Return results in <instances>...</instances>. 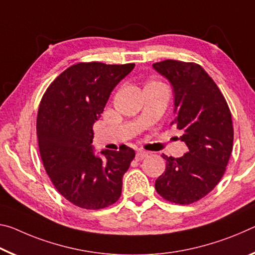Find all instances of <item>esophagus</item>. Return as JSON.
Returning a JSON list of instances; mask_svg holds the SVG:
<instances>
[{
    "mask_svg": "<svg viewBox=\"0 0 255 255\" xmlns=\"http://www.w3.org/2000/svg\"><path fill=\"white\" fill-rule=\"evenodd\" d=\"M147 156H148V152L142 151V150H139V151L135 153V159L136 160H142L143 158H145Z\"/></svg>",
    "mask_w": 255,
    "mask_h": 255,
    "instance_id": "1",
    "label": "esophagus"
}]
</instances>
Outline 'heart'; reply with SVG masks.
Returning a JSON list of instances; mask_svg holds the SVG:
<instances>
[{
	"mask_svg": "<svg viewBox=\"0 0 255 255\" xmlns=\"http://www.w3.org/2000/svg\"><path fill=\"white\" fill-rule=\"evenodd\" d=\"M151 86H161V85H160V83H158V82H151V83H149L147 87H151Z\"/></svg>",
	"mask_w": 255,
	"mask_h": 255,
	"instance_id": "1",
	"label": "heart"
}]
</instances>
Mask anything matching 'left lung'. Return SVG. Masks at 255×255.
<instances>
[{
	"mask_svg": "<svg viewBox=\"0 0 255 255\" xmlns=\"http://www.w3.org/2000/svg\"><path fill=\"white\" fill-rule=\"evenodd\" d=\"M174 91V122L189 148L179 158L167 157L156 179L158 194L177 204L193 203L218 184L233 150L232 114L215 81L199 64L166 60L152 64Z\"/></svg>",
	"mask_w": 255,
	"mask_h": 255,
	"instance_id": "left-lung-1",
	"label": "left lung"
}]
</instances>
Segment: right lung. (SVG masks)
<instances>
[{
    "mask_svg": "<svg viewBox=\"0 0 255 255\" xmlns=\"http://www.w3.org/2000/svg\"><path fill=\"white\" fill-rule=\"evenodd\" d=\"M135 64L78 63L62 72L41 98L37 137L46 173L61 195L83 209L115 203L123 175L135 156L127 145L119 151H94L93 127L113 89Z\"/></svg>",
    "mask_w": 255,
    "mask_h": 255,
    "instance_id": "1",
    "label": "right lung"
}]
</instances>
